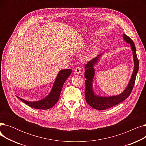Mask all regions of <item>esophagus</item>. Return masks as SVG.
I'll use <instances>...</instances> for the list:
<instances>
[{"instance_id":"esophagus-1","label":"esophagus","mask_w":146,"mask_h":146,"mask_svg":"<svg viewBox=\"0 0 146 146\" xmlns=\"http://www.w3.org/2000/svg\"><path fill=\"white\" fill-rule=\"evenodd\" d=\"M74 73L76 74H79L82 72V69L80 67H76V68L74 69Z\"/></svg>"}]
</instances>
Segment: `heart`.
<instances>
[{"label": "heart", "mask_w": 146, "mask_h": 146, "mask_svg": "<svg viewBox=\"0 0 146 146\" xmlns=\"http://www.w3.org/2000/svg\"><path fill=\"white\" fill-rule=\"evenodd\" d=\"M94 50H92L90 51V53L91 54H94Z\"/></svg>", "instance_id": "1"}]
</instances>
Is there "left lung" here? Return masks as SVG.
<instances>
[{"label":"left lung","mask_w":146,"mask_h":146,"mask_svg":"<svg viewBox=\"0 0 146 146\" xmlns=\"http://www.w3.org/2000/svg\"><path fill=\"white\" fill-rule=\"evenodd\" d=\"M123 38L124 40H125L127 42L130 44L131 46V50L133 51L134 62V69L131 78L129 80L127 88L125 89L123 92L121 93L119 95L112 96L110 97L98 96L97 95H95L94 93L92 90V82L95 73L94 66L98 62V60H99V58H100V57L101 56V54L98 56L96 58H93L92 60L88 61L85 66V78L86 79V80H85V99L86 102L94 109L98 110H105L111 108V107L124 101L131 93L135 84L136 76L138 70H139V61L137 56L136 48L135 47L134 42L126 34H124Z\"/></svg>","instance_id":"1"}]
</instances>
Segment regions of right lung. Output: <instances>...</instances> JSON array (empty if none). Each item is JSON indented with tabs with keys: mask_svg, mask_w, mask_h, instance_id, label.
<instances>
[{
	"mask_svg": "<svg viewBox=\"0 0 146 146\" xmlns=\"http://www.w3.org/2000/svg\"><path fill=\"white\" fill-rule=\"evenodd\" d=\"M71 69H64L61 70L53 85L50 94L42 100L36 102H29L17 96L20 100L29 106L38 110H48L55 105L58 101L61 91L65 81L72 73Z\"/></svg>",
	"mask_w": 146,
	"mask_h": 146,
	"instance_id": "add662e5",
	"label": "right lung"
}]
</instances>
